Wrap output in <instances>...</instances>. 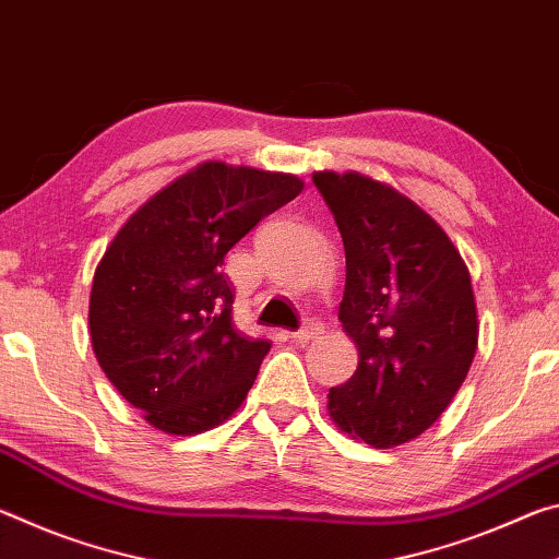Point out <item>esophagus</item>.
Wrapping results in <instances>:
<instances>
[{"instance_id":"esophagus-1","label":"esophagus","mask_w":559,"mask_h":559,"mask_svg":"<svg viewBox=\"0 0 559 559\" xmlns=\"http://www.w3.org/2000/svg\"><path fill=\"white\" fill-rule=\"evenodd\" d=\"M323 323H320V320H308L306 325H302L298 333H293L290 337H293V343H298V345H306V343H310V340L313 337H318V335H323Z\"/></svg>"}]
</instances>
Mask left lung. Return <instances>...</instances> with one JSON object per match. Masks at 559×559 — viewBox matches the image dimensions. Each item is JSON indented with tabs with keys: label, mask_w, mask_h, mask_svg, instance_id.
<instances>
[{
	"label": "left lung",
	"mask_w": 559,
	"mask_h": 559,
	"mask_svg": "<svg viewBox=\"0 0 559 559\" xmlns=\"http://www.w3.org/2000/svg\"><path fill=\"white\" fill-rule=\"evenodd\" d=\"M345 246L340 323L357 370L328 394L340 429L374 449L419 437L451 404L478 347L476 298L447 231L394 187L316 173Z\"/></svg>",
	"instance_id": "left-lung-1"
}]
</instances>
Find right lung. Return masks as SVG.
<instances>
[{"label":"right lung","mask_w":559,"mask_h":559,"mask_svg":"<svg viewBox=\"0 0 559 559\" xmlns=\"http://www.w3.org/2000/svg\"><path fill=\"white\" fill-rule=\"evenodd\" d=\"M302 179L202 163L122 224L93 276L88 328L100 370L145 421L192 437L239 409L269 340L234 328L224 257Z\"/></svg>","instance_id":"add662e5"}]
</instances>
